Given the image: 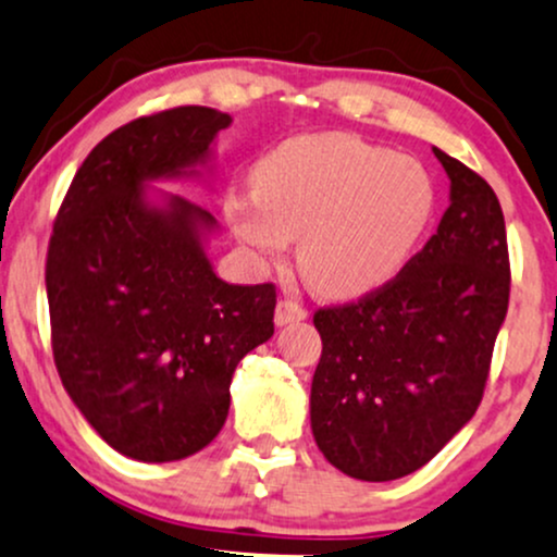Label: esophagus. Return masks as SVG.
Returning a JSON list of instances; mask_svg holds the SVG:
<instances>
[{"mask_svg": "<svg viewBox=\"0 0 557 557\" xmlns=\"http://www.w3.org/2000/svg\"><path fill=\"white\" fill-rule=\"evenodd\" d=\"M306 317H309V311H306L304 306H298L296 300H280L277 309H274V324H277V327H285V324L293 322H304Z\"/></svg>", "mask_w": 557, "mask_h": 557, "instance_id": "obj_1", "label": "esophagus"}]
</instances>
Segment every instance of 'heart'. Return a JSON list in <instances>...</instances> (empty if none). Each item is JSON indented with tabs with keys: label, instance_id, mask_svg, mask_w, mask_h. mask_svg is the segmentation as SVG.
I'll return each instance as SVG.
<instances>
[{
	"label": "heart",
	"instance_id": "obj_1",
	"mask_svg": "<svg viewBox=\"0 0 557 557\" xmlns=\"http://www.w3.org/2000/svg\"><path fill=\"white\" fill-rule=\"evenodd\" d=\"M230 227L261 257L298 238L306 283L327 298L374 293L406 264L434 212V185L417 159L319 133L280 144L253 168V196L225 201Z\"/></svg>",
	"mask_w": 557,
	"mask_h": 557
}]
</instances>
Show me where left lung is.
Returning <instances> with one entry per match:
<instances>
[{
    "instance_id": "obj_1",
    "label": "left lung",
    "mask_w": 557,
    "mask_h": 557,
    "mask_svg": "<svg viewBox=\"0 0 557 557\" xmlns=\"http://www.w3.org/2000/svg\"><path fill=\"white\" fill-rule=\"evenodd\" d=\"M432 151L450 181L437 233L393 283L314 314L311 432L361 482L413 474L469 424L508 311L500 201L463 162Z\"/></svg>"
}]
</instances>
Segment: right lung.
<instances>
[{
  "label": "right lung",
  "instance_id": "obj_1",
  "mask_svg": "<svg viewBox=\"0 0 557 557\" xmlns=\"http://www.w3.org/2000/svg\"><path fill=\"white\" fill-rule=\"evenodd\" d=\"M233 117L177 107L110 133L75 172L47 257L54 363L70 400L133 461L220 434L243 356L274 335V287L216 277L212 214L157 183L203 181Z\"/></svg>",
  "mask_w": 557,
  "mask_h": 557
}]
</instances>
